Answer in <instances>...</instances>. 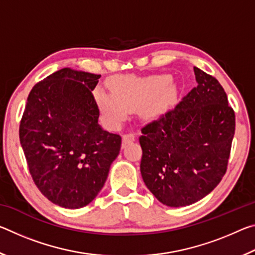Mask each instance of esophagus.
<instances>
[{"label": "esophagus", "mask_w": 255, "mask_h": 255, "mask_svg": "<svg viewBox=\"0 0 255 255\" xmlns=\"http://www.w3.org/2000/svg\"><path fill=\"white\" fill-rule=\"evenodd\" d=\"M132 140H135V133H132L130 130H128L123 136V145H126V144L131 143Z\"/></svg>", "instance_id": "obj_1"}]
</instances>
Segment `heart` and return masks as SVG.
I'll return each mask as SVG.
<instances>
[{
	"instance_id": "b5f03b06",
	"label": "heart",
	"mask_w": 255,
	"mask_h": 255,
	"mask_svg": "<svg viewBox=\"0 0 255 255\" xmlns=\"http://www.w3.org/2000/svg\"><path fill=\"white\" fill-rule=\"evenodd\" d=\"M173 91L166 75H155L145 79L120 80L112 86L114 97L102 91L97 93L98 103L103 116L112 125L126 118L129 109L139 106L143 119H152L163 110Z\"/></svg>"
}]
</instances>
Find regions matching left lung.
I'll return each mask as SVG.
<instances>
[{"mask_svg": "<svg viewBox=\"0 0 255 255\" xmlns=\"http://www.w3.org/2000/svg\"><path fill=\"white\" fill-rule=\"evenodd\" d=\"M197 86L140 129V173L170 207L195 204L225 175L235 133V112L214 76L193 67Z\"/></svg>", "mask_w": 255, "mask_h": 255, "instance_id": "8db88e82", "label": "left lung"}]
</instances>
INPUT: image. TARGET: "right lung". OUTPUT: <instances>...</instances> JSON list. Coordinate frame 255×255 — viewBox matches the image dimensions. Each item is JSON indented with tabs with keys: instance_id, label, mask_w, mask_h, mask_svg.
<instances>
[{
	"instance_id": "right-lung-1",
	"label": "right lung",
	"mask_w": 255,
	"mask_h": 255,
	"mask_svg": "<svg viewBox=\"0 0 255 255\" xmlns=\"http://www.w3.org/2000/svg\"><path fill=\"white\" fill-rule=\"evenodd\" d=\"M101 75L63 68L29 93L19 137L34 184L64 208L89 205L105 184L122 136L103 130L92 91Z\"/></svg>"
}]
</instances>
